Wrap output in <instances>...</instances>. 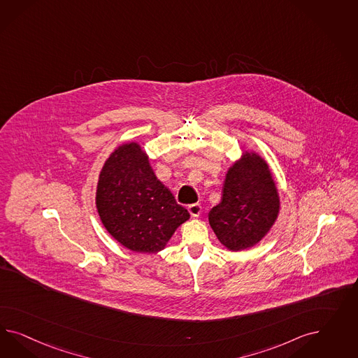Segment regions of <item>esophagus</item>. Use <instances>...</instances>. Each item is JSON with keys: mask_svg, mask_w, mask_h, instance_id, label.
<instances>
[{"mask_svg": "<svg viewBox=\"0 0 358 358\" xmlns=\"http://www.w3.org/2000/svg\"><path fill=\"white\" fill-rule=\"evenodd\" d=\"M189 213H190V215L192 217H199V214H201V211H202V206L199 205V203H193V205H189Z\"/></svg>", "mask_w": 358, "mask_h": 358, "instance_id": "esophagus-1", "label": "esophagus"}]
</instances>
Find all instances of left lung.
<instances>
[{
    "label": "left lung",
    "mask_w": 358,
    "mask_h": 358,
    "mask_svg": "<svg viewBox=\"0 0 358 358\" xmlns=\"http://www.w3.org/2000/svg\"><path fill=\"white\" fill-rule=\"evenodd\" d=\"M280 210L277 187L268 164L245 152L228 169L222 201L208 213L210 226L229 250L253 247L271 229Z\"/></svg>",
    "instance_id": "obj_1"
}]
</instances>
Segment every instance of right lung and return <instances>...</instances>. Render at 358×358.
Here are the masks:
<instances>
[{"label":"right lung","instance_id":"add662e5","mask_svg":"<svg viewBox=\"0 0 358 358\" xmlns=\"http://www.w3.org/2000/svg\"><path fill=\"white\" fill-rule=\"evenodd\" d=\"M96 203L108 234L141 253L163 250L190 217L157 180L136 143L123 144L110 155L99 174Z\"/></svg>","mask_w":358,"mask_h":358}]
</instances>
